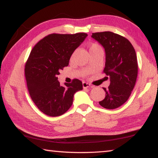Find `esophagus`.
I'll use <instances>...</instances> for the list:
<instances>
[{
	"instance_id": "1",
	"label": "esophagus",
	"mask_w": 158,
	"mask_h": 158,
	"mask_svg": "<svg viewBox=\"0 0 158 158\" xmlns=\"http://www.w3.org/2000/svg\"><path fill=\"white\" fill-rule=\"evenodd\" d=\"M82 87H83V88H87V87H91V85L88 83V82H82Z\"/></svg>"
}]
</instances>
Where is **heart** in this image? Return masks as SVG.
<instances>
[{
	"label": "heart",
	"mask_w": 158,
	"mask_h": 158,
	"mask_svg": "<svg viewBox=\"0 0 158 158\" xmlns=\"http://www.w3.org/2000/svg\"><path fill=\"white\" fill-rule=\"evenodd\" d=\"M99 50H102V48L100 47V46L98 45V44H90V46H89V52H96V51H99ZM75 54H76V52H75L73 54L72 57L74 56Z\"/></svg>",
	"instance_id": "b5f03b06"
}]
</instances>
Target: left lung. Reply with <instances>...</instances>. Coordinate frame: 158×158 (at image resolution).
Wrapping results in <instances>:
<instances>
[{
    "label": "left lung",
    "mask_w": 158,
    "mask_h": 158,
    "mask_svg": "<svg viewBox=\"0 0 158 158\" xmlns=\"http://www.w3.org/2000/svg\"><path fill=\"white\" fill-rule=\"evenodd\" d=\"M92 38L105 51V73L110 85L104 88L105 98L99 104L113 110L128 100L135 86L138 75V63L135 49L127 39L111 31L93 33Z\"/></svg>",
    "instance_id": "obj_1"
}]
</instances>
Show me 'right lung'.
Wrapping results in <instances>:
<instances>
[{"mask_svg":"<svg viewBox=\"0 0 158 158\" xmlns=\"http://www.w3.org/2000/svg\"><path fill=\"white\" fill-rule=\"evenodd\" d=\"M87 35L52 34L43 38L31 51L25 73L29 93L39 110L49 116L64 114L71 107L75 93L82 89V83L74 79L61 86L59 71L68 66L74 51Z\"/></svg>","mask_w":158,"mask_h":158,"instance_id":"1","label":"right lung"}]
</instances>
